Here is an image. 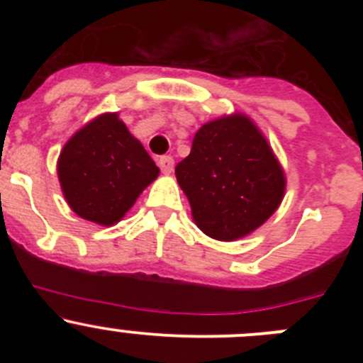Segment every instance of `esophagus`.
<instances>
[{"label":"esophagus","mask_w":363,"mask_h":363,"mask_svg":"<svg viewBox=\"0 0 363 363\" xmlns=\"http://www.w3.org/2000/svg\"><path fill=\"white\" fill-rule=\"evenodd\" d=\"M158 164L163 174H172V170H174V158L172 156H161Z\"/></svg>","instance_id":"obj_1"}]
</instances>
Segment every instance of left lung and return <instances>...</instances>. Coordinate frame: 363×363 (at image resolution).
Segmentation results:
<instances>
[{"label":"left lung","instance_id":"obj_1","mask_svg":"<svg viewBox=\"0 0 363 363\" xmlns=\"http://www.w3.org/2000/svg\"><path fill=\"white\" fill-rule=\"evenodd\" d=\"M196 226L218 240H235L262 226L279 207L284 174L246 116L203 124L191 152L175 167Z\"/></svg>","mask_w":363,"mask_h":363}]
</instances>
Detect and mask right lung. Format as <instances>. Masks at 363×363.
I'll return each instance as SVG.
<instances>
[{"label":"right lung","mask_w":363,"mask_h":363,"mask_svg":"<svg viewBox=\"0 0 363 363\" xmlns=\"http://www.w3.org/2000/svg\"><path fill=\"white\" fill-rule=\"evenodd\" d=\"M158 174L160 168L117 113L87 123L57 160V175L72 211L107 226L130 211Z\"/></svg>","instance_id":"add662e5"}]
</instances>
